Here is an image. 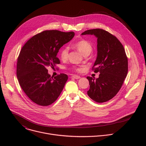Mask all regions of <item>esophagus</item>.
<instances>
[{
  "instance_id": "1",
  "label": "esophagus",
  "mask_w": 146,
  "mask_h": 146,
  "mask_svg": "<svg viewBox=\"0 0 146 146\" xmlns=\"http://www.w3.org/2000/svg\"><path fill=\"white\" fill-rule=\"evenodd\" d=\"M73 78H75V79H78V78H80V76H77V75H74V76H72V77Z\"/></svg>"
}]
</instances>
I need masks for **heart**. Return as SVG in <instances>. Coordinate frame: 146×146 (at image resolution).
<instances>
[{
  "label": "heart",
  "instance_id": "heart-1",
  "mask_svg": "<svg viewBox=\"0 0 146 146\" xmlns=\"http://www.w3.org/2000/svg\"><path fill=\"white\" fill-rule=\"evenodd\" d=\"M74 46L84 56H87L90 55L93 50L92 44L90 43V42H89L88 41L86 40H81L77 41L76 43L74 44ZM68 54L69 47L67 46H65L60 50L59 55L62 60H65L68 56ZM73 69L77 72H80L81 70L80 68H73Z\"/></svg>",
  "mask_w": 146,
  "mask_h": 146
}]
</instances>
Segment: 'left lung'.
<instances>
[{
	"label": "left lung",
	"mask_w": 146,
	"mask_h": 146,
	"mask_svg": "<svg viewBox=\"0 0 146 146\" xmlns=\"http://www.w3.org/2000/svg\"><path fill=\"white\" fill-rule=\"evenodd\" d=\"M81 35L97 37V58L92 70L100 74L96 79L87 77L90 85L87 94L95 102H107L118 92L127 77L128 64L125 49L115 36L103 29H90Z\"/></svg>",
	"instance_id": "left-lung-1"
}]
</instances>
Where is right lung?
<instances>
[{
  "instance_id": "obj_1",
  "label": "right lung",
  "mask_w": 146,
  "mask_h": 146,
  "mask_svg": "<svg viewBox=\"0 0 146 146\" xmlns=\"http://www.w3.org/2000/svg\"><path fill=\"white\" fill-rule=\"evenodd\" d=\"M74 36L73 32L44 31L31 38L21 50L17 64V78L24 92L37 105H50L63 90L68 75L60 73L51 77L47 68H54L60 64L56 56L59 50Z\"/></svg>"
}]
</instances>
